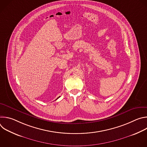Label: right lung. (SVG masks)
I'll return each instance as SVG.
<instances>
[{"instance_id": "obj_1", "label": "right lung", "mask_w": 147, "mask_h": 147, "mask_svg": "<svg viewBox=\"0 0 147 147\" xmlns=\"http://www.w3.org/2000/svg\"><path fill=\"white\" fill-rule=\"evenodd\" d=\"M59 97H60V96H59ZM59 97H58V98H57V99H58V98H59Z\"/></svg>"}]
</instances>
